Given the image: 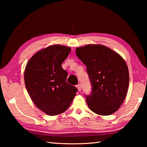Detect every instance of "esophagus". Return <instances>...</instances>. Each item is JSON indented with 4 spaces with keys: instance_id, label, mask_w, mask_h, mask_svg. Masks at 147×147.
Segmentation results:
<instances>
[{
    "instance_id": "1",
    "label": "esophagus",
    "mask_w": 147,
    "mask_h": 147,
    "mask_svg": "<svg viewBox=\"0 0 147 147\" xmlns=\"http://www.w3.org/2000/svg\"><path fill=\"white\" fill-rule=\"evenodd\" d=\"M76 87H77V88H78V90L79 92H80L81 90H82V86H81L80 84H78V85L76 86Z\"/></svg>"
}]
</instances>
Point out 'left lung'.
Masks as SVG:
<instances>
[{"instance_id":"left-lung-1","label":"left lung","mask_w":147,"mask_h":147,"mask_svg":"<svg viewBox=\"0 0 147 147\" xmlns=\"http://www.w3.org/2000/svg\"><path fill=\"white\" fill-rule=\"evenodd\" d=\"M86 65L92 93L85 95L90 110L101 115L119 109L127 95L129 75L125 61L117 53L102 45H87L76 50Z\"/></svg>"}]
</instances>
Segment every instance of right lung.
I'll return each instance as SVG.
<instances>
[{
	"mask_svg": "<svg viewBox=\"0 0 147 147\" xmlns=\"http://www.w3.org/2000/svg\"><path fill=\"white\" fill-rule=\"evenodd\" d=\"M71 51L69 47L51 45L37 52L26 65L27 91L36 107L49 115L66 111L78 91L66 82L67 73L61 66Z\"/></svg>",
	"mask_w": 147,
	"mask_h": 147,
	"instance_id": "obj_1",
	"label": "right lung"
}]
</instances>
